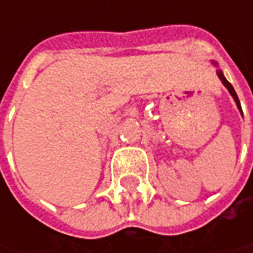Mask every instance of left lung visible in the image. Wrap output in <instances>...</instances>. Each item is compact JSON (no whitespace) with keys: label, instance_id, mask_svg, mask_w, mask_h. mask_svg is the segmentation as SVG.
Instances as JSON below:
<instances>
[{"label":"left lung","instance_id":"obj_1","mask_svg":"<svg viewBox=\"0 0 253 253\" xmlns=\"http://www.w3.org/2000/svg\"><path fill=\"white\" fill-rule=\"evenodd\" d=\"M217 75H218V77L221 79V82L224 83V86H226V87H227V89H228V92L231 93V96L234 98V101H236V104H237V108H239V110L242 111V107H240V101H239V98H237V95H236V92H234L233 86H231V84L228 83L227 80H226V77L223 76V73H221V72H217Z\"/></svg>","mask_w":253,"mask_h":253}]
</instances>
